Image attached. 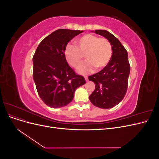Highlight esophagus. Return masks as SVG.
<instances>
[{
    "label": "esophagus",
    "mask_w": 159,
    "mask_h": 159,
    "mask_svg": "<svg viewBox=\"0 0 159 159\" xmlns=\"http://www.w3.org/2000/svg\"><path fill=\"white\" fill-rule=\"evenodd\" d=\"M84 78H85V81H88V77L87 75H85V76H84Z\"/></svg>",
    "instance_id": "34e87169"
}]
</instances>
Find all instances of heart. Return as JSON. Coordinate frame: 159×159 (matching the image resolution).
Segmentation results:
<instances>
[{
    "label": "heart",
    "instance_id": "obj_1",
    "mask_svg": "<svg viewBox=\"0 0 159 159\" xmlns=\"http://www.w3.org/2000/svg\"><path fill=\"white\" fill-rule=\"evenodd\" d=\"M75 46L68 45L65 50V57L73 68H78L83 61L84 55L87 61L78 69L80 74H85L94 68L101 70L106 66L113 54L112 45L106 38L88 34L75 41Z\"/></svg>",
    "mask_w": 159,
    "mask_h": 159
}]
</instances>
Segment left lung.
<instances>
[{"mask_svg": "<svg viewBox=\"0 0 159 159\" xmlns=\"http://www.w3.org/2000/svg\"><path fill=\"white\" fill-rule=\"evenodd\" d=\"M95 32L109 40L113 54L108 64L102 70L89 76V80L95 84L89 100L96 107L109 109L121 102L126 94L130 73L128 54L121 43L112 34L104 30H95Z\"/></svg>", "mask_w": 159, "mask_h": 159, "instance_id": "obj_1", "label": "left lung"}]
</instances>
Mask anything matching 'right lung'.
I'll use <instances>...</instances> for the list:
<instances>
[{"mask_svg": "<svg viewBox=\"0 0 159 159\" xmlns=\"http://www.w3.org/2000/svg\"><path fill=\"white\" fill-rule=\"evenodd\" d=\"M83 30L58 29L46 37L33 56V78L40 98L52 108L64 107L75 89L85 84L82 75L71 69L65 57L68 43Z\"/></svg>", "mask_w": 159, "mask_h": 159, "instance_id": "obj_1", "label": "right lung"}]
</instances>
